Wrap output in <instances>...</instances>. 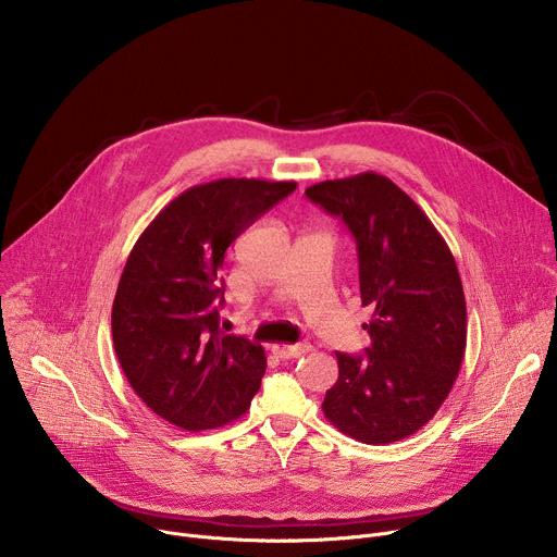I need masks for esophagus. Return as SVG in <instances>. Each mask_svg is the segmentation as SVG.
I'll return each mask as SVG.
<instances>
[{"instance_id": "34e87169", "label": "esophagus", "mask_w": 557, "mask_h": 557, "mask_svg": "<svg viewBox=\"0 0 557 557\" xmlns=\"http://www.w3.org/2000/svg\"><path fill=\"white\" fill-rule=\"evenodd\" d=\"M308 350H310L308 344H273L271 346V352L280 359H293V357H299Z\"/></svg>"}]
</instances>
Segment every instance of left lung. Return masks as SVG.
<instances>
[{"label":"left lung","instance_id":"8db88e82","mask_svg":"<svg viewBox=\"0 0 557 557\" xmlns=\"http://www.w3.org/2000/svg\"><path fill=\"white\" fill-rule=\"evenodd\" d=\"M306 196L339 215L359 256L366 355L337 352L339 376L322 410L344 434L383 445L419 432L460 372L467 308L456 260L423 209L389 178L366 172L310 185Z\"/></svg>","mask_w":557,"mask_h":557}]
</instances>
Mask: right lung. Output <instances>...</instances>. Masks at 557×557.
<instances>
[{
  "mask_svg": "<svg viewBox=\"0 0 557 557\" xmlns=\"http://www.w3.org/2000/svg\"><path fill=\"white\" fill-rule=\"evenodd\" d=\"M293 181L220 178L174 198L136 240L112 304L119 363L161 419L187 432L240 419L267 370L264 348L218 329L228 245L295 191Z\"/></svg>",
  "mask_w": 557,
  "mask_h": 557,
  "instance_id": "obj_1",
  "label": "right lung"
}]
</instances>
